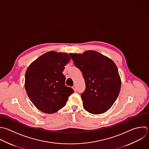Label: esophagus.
Returning <instances> with one entry per match:
<instances>
[{
    "instance_id": "34e87169",
    "label": "esophagus",
    "mask_w": 149,
    "mask_h": 149,
    "mask_svg": "<svg viewBox=\"0 0 149 149\" xmlns=\"http://www.w3.org/2000/svg\"><path fill=\"white\" fill-rule=\"evenodd\" d=\"M72 88H73V90H74V91H75V92H76L77 89H76V86H73L72 87Z\"/></svg>"
}]
</instances>
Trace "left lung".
<instances>
[{"label": "left lung", "mask_w": 149, "mask_h": 149, "mask_svg": "<svg viewBox=\"0 0 149 149\" xmlns=\"http://www.w3.org/2000/svg\"><path fill=\"white\" fill-rule=\"evenodd\" d=\"M69 55L85 80L86 89L81 94L84 108L93 114L105 112L112 106L120 90L121 81L115 63L94 51Z\"/></svg>", "instance_id": "1"}]
</instances>
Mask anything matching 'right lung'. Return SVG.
Segmentation results:
<instances>
[{"label":"right lung","mask_w":149,"mask_h":149,"mask_svg":"<svg viewBox=\"0 0 149 149\" xmlns=\"http://www.w3.org/2000/svg\"><path fill=\"white\" fill-rule=\"evenodd\" d=\"M67 53L50 51L34 61L27 68L25 88L33 104L41 111L55 113L62 108L74 92L65 86L62 72L70 61Z\"/></svg>","instance_id":"add662e5"}]
</instances>
